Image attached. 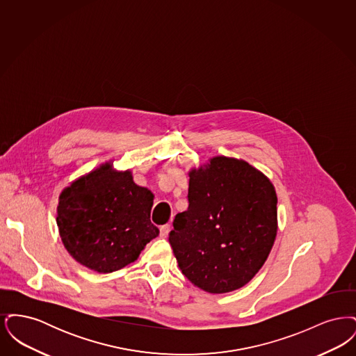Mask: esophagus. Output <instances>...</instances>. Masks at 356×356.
I'll list each match as a JSON object with an SVG mask.
<instances>
[{
    "label": "esophagus",
    "mask_w": 356,
    "mask_h": 356,
    "mask_svg": "<svg viewBox=\"0 0 356 356\" xmlns=\"http://www.w3.org/2000/svg\"><path fill=\"white\" fill-rule=\"evenodd\" d=\"M170 232V225H163L161 228H160V236L161 237H168Z\"/></svg>",
    "instance_id": "1"
}]
</instances>
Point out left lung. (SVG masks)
Returning a JSON list of instances; mask_svg holds the SVG:
<instances>
[{
    "label": "left lung",
    "mask_w": 356,
    "mask_h": 356,
    "mask_svg": "<svg viewBox=\"0 0 356 356\" xmlns=\"http://www.w3.org/2000/svg\"><path fill=\"white\" fill-rule=\"evenodd\" d=\"M188 209L170 231L186 279L209 293L244 287L263 267L277 234L271 180L250 163L215 156L188 172Z\"/></svg>",
    "instance_id": "left-lung-1"
}]
</instances>
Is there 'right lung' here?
<instances>
[{
	"label": "right lung",
	"mask_w": 356,
	"mask_h": 356,
	"mask_svg": "<svg viewBox=\"0 0 356 356\" xmlns=\"http://www.w3.org/2000/svg\"><path fill=\"white\" fill-rule=\"evenodd\" d=\"M153 193L137 186L129 170L109 160L63 189L57 227L70 256L92 271L109 273L137 260L159 236L151 222Z\"/></svg>",
	"instance_id": "obj_1"
}]
</instances>
